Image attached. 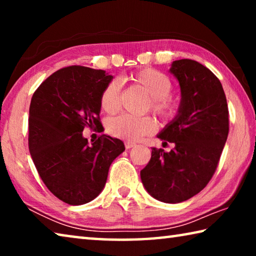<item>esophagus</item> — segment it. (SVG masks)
Instances as JSON below:
<instances>
[{
	"mask_svg": "<svg viewBox=\"0 0 256 256\" xmlns=\"http://www.w3.org/2000/svg\"><path fill=\"white\" fill-rule=\"evenodd\" d=\"M136 146V144H132V142H125V148L126 149H131Z\"/></svg>",
	"mask_w": 256,
	"mask_h": 256,
	"instance_id": "esophagus-1",
	"label": "esophagus"
}]
</instances>
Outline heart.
I'll list each match as a JSON object with an SVG mask.
<instances>
[{
    "label": "heart",
    "mask_w": 256,
    "mask_h": 256,
    "mask_svg": "<svg viewBox=\"0 0 256 256\" xmlns=\"http://www.w3.org/2000/svg\"><path fill=\"white\" fill-rule=\"evenodd\" d=\"M130 80L140 86L150 98V108L156 115L164 120L174 118L178 102L170 96L172 81L166 74L154 68H144L130 76ZM99 104L107 114H114L120 108V84L112 80L105 86L99 98ZM157 128L154 120L131 115H120L110 120L107 131L110 136L126 141H138L141 138L154 133Z\"/></svg>",
    "instance_id": "b5f03b06"
}]
</instances>
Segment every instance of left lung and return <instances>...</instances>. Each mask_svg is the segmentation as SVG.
Segmentation results:
<instances>
[{
  "label": "left lung",
  "mask_w": 256,
  "mask_h": 256,
  "mask_svg": "<svg viewBox=\"0 0 256 256\" xmlns=\"http://www.w3.org/2000/svg\"><path fill=\"white\" fill-rule=\"evenodd\" d=\"M180 84V102L172 120L157 138L174 144L166 152L151 148L141 170L144 188L156 200L180 203L206 188L218 166L229 131L227 99L218 78L193 60L172 63Z\"/></svg>",
  "instance_id": "obj_1"
}]
</instances>
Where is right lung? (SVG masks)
<instances>
[{"label":"right lung","mask_w":256,"mask_h":256,"mask_svg":"<svg viewBox=\"0 0 256 256\" xmlns=\"http://www.w3.org/2000/svg\"><path fill=\"white\" fill-rule=\"evenodd\" d=\"M112 76L72 66L50 76L34 92L29 108V151L40 178L52 193L71 206L96 198L108 170L125 150L106 134L89 144L84 128H99V98Z\"/></svg>","instance_id":"1"}]
</instances>
